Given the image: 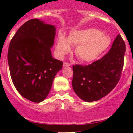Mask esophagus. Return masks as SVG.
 Segmentation results:
<instances>
[{"label":"esophagus","instance_id":"1","mask_svg":"<svg viewBox=\"0 0 133 133\" xmlns=\"http://www.w3.org/2000/svg\"><path fill=\"white\" fill-rule=\"evenodd\" d=\"M70 66V63H66V62H64V63H63V66H64V67H65V66Z\"/></svg>","mask_w":133,"mask_h":133}]
</instances>
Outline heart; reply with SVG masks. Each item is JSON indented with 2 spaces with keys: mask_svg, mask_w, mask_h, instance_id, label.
I'll return each instance as SVG.
<instances>
[{
  "mask_svg": "<svg viewBox=\"0 0 133 133\" xmlns=\"http://www.w3.org/2000/svg\"><path fill=\"white\" fill-rule=\"evenodd\" d=\"M110 38L97 29H89L71 32L66 38L61 35L57 40L56 55L62 58L70 50V44L77 46L75 54L81 61H95L109 46Z\"/></svg>",
  "mask_w": 133,
  "mask_h": 133,
  "instance_id": "heart-1",
  "label": "heart"
}]
</instances>
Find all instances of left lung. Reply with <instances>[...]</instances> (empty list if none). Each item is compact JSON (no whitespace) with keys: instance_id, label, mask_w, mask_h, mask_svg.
<instances>
[{"instance_id":"8db88e82","label":"left lung","mask_w":133,"mask_h":133,"mask_svg":"<svg viewBox=\"0 0 133 133\" xmlns=\"http://www.w3.org/2000/svg\"><path fill=\"white\" fill-rule=\"evenodd\" d=\"M125 43L121 35L114 40L109 52L89 65L72 66V84L75 93L87 102L98 101L116 87L121 78Z\"/></svg>"}]
</instances>
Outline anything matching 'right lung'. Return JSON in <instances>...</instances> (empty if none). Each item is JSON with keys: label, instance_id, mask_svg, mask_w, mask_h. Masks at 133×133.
I'll use <instances>...</instances> for the list:
<instances>
[{"label": "right lung", "instance_id": "add662e5", "mask_svg": "<svg viewBox=\"0 0 133 133\" xmlns=\"http://www.w3.org/2000/svg\"><path fill=\"white\" fill-rule=\"evenodd\" d=\"M56 29L34 18L20 27L10 41L8 63L12 81L24 98L40 103L47 97L63 62L55 59L50 48Z\"/></svg>", "mask_w": 133, "mask_h": 133}]
</instances>
